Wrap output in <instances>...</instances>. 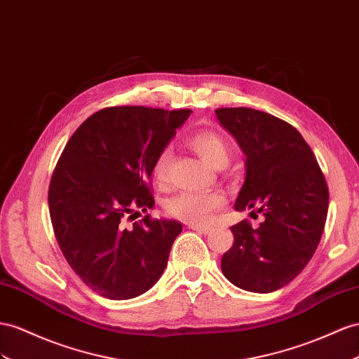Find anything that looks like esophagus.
<instances>
[{
  "mask_svg": "<svg viewBox=\"0 0 359 359\" xmlns=\"http://www.w3.org/2000/svg\"><path fill=\"white\" fill-rule=\"evenodd\" d=\"M189 229H192V231H196L198 233H203V235H208L210 232V227L208 226H198V224H189Z\"/></svg>",
  "mask_w": 359,
  "mask_h": 359,
  "instance_id": "1",
  "label": "esophagus"
}]
</instances>
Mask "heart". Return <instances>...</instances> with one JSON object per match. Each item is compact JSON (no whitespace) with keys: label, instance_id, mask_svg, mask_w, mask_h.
I'll return each mask as SVG.
<instances>
[{"label":"heart","instance_id":"1","mask_svg":"<svg viewBox=\"0 0 359 359\" xmlns=\"http://www.w3.org/2000/svg\"><path fill=\"white\" fill-rule=\"evenodd\" d=\"M188 144L209 167L224 168L231 158V151L222 135L210 130L192 135ZM171 153L163 150L153 165V179L162 183L167 177ZM224 205V197L219 192H179L165 203L167 214L189 224H205L217 209Z\"/></svg>","mask_w":359,"mask_h":359}]
</instances>
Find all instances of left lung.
Segmentation results:
<instances>
[{
	"label": "left lung",
	"mask_w": 359,
	"mask_h": 359,
	"mask_svg": "<svg viewBox=\"0 0 359 359\" xmlns=\"http://www.w3.org/2000/svg\"><path fill=\"white\" fill-rule=\"evenodd\" d=\"M218 123L245 154L235 210L262 214L231 227L233 245L222 271L235 287L271 292L302 273L316 253L327 217L329 191L316 156L291 124L250 107L215 110Z\"/></svg>",
	"instance_id": "obj_1"
}]
</instances>
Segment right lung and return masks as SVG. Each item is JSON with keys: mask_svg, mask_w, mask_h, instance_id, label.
Returning <instances> with one entry per match:
<instances>
[{"mask_svg": "<svg viewBox=\"0 0 359 359\" xmlns=\"http://www.w3.org/2000/svg\"><path fill=\"white\" fill-rule=\"evenodd\" d=\"M191 112L101 109L62 151L48 191L54 235L69 267L100 296H141L167 267L182 224L145 215L127 229L124 219L154 206L149 189L153 165Z\"/></svg>", "mask_w": 359, "mask_h": 359, "instance_id": "1", "label": "right lung"}]
</instances>
